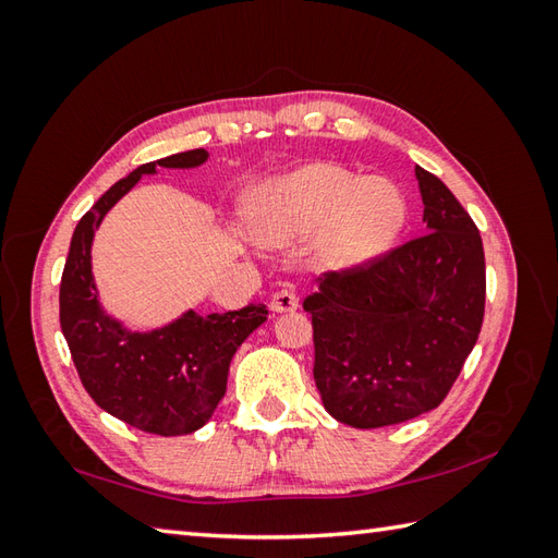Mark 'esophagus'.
Returning <instances> with one entry per match:
<instances>
[{
	"mask_svg": "<svg viewBox=\"0 0 558 558\" xmlns=\"http://www.w3.org/2000/svg\"><path fill=\"white\" fill-rule=\"evenodd\" d=\"M298 306H300V300H298V294H294L292 290L282 288L278 292H272V298H270V310L272 312H278V314L294 312V310H298Z\"/></svg>",
	"mask_w": 558,
	"mask_h": 558,
	"instance_id": "obj_1",
	"label": "esophagus"
}]
</instances>
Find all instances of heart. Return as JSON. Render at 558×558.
<instances>
[{
    "label": "heart",
    "instance_id": "obj_1",
    "mask_svg": "<svg viewBox=\"0 0 558 558\" xmlns=\"http://www.w3.org/2000/svg\"><path fill=\"white\" fill-rule=\"evenodd\" d=\"M264 242L280 244L326 228L333 266H354L390 244L405 222V201L388 180H362L338 165H310L260 189L248 208Z\"/></svg>",
    "mask_w": 558,
    "mask_h": 558
}]
</instances>
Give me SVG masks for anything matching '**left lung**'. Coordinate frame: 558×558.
I'll list each match as a JSON object with an SVG mask.
<instances>
[{
    "mask_svg": "<svg viewBox=\"0 0 558 558\" xmlns=\"http://www.w3.org/2000/svg\"><path fill=\"white\" fill-rule=\"evenodd\" d=\"M414 174L426 232L326 270L304 300L316 388L330 417L354 429L441 405L482 328L487 272L477 225L436 174Z\"/></svg>",
    "mask_w": 558,
    "mask_h": 558,
    "instance_id": "left-lung-1",
    "label": "left lung"
}]
</instances>
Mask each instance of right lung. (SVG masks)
I'll return each instance as SVG.
<instances>
[{
    "instance_id": "1",
    "label": "right lung",
    "mask_w": 558,
    "mask_h": 558,
    "mask_svg": "<svg viewBox=\"0 0 558 558\" xmlns=\"http://www.w3.org/2000/svg\"><path fill=\"white\" fill-rule=\"evenodd\" d=\"M204 148L146 162L112 184L76 225L59 286V324L83 388L112 417L158 436L201 429L228 388L236 348L268 318L266 304L198 316L186 312L153 333H129L105 316L90 276L93 232L141 174L156 168H196Z\"/></svg>"
}]
</instances>
